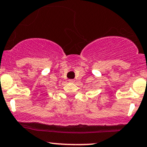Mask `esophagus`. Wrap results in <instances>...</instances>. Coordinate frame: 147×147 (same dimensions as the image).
<instances>
[{
    "instance_id": "obj_1",
    "label": "esophagus",
    "mask_w": 147,
    "mask_h": 147,
    "mask_svg": "<svg viewBox=\"0 0 147 147\" xmlns=\"http://www.w3.org/2000/svg\"><path fill=\"white\" fill-rule=\"evenodd\" d=\"M69 82H75V80H69Z\"/></svg>"
}]
</instances>
